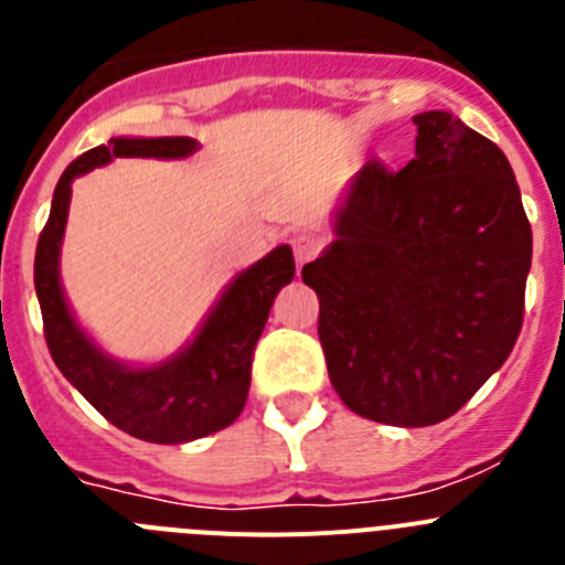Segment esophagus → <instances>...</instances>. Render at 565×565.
Returning <instances> with one entry per match:
<instances>
[{"instance_id":"esophagus-1","label":"esophagus","mask_w":565,"mask_h":565,"mask_svg":"<svg viewBox=\"0 0 565 565\" xmlns=\"http://www.w3.org/2000/svg\"><path fill=\"white\" fill-rule=\"evenodd\" d=\"M319 241L313 235H297L294 237V257H297V266H305L310 263L313 257L319 255Z\"/></svg>"}]
</instances>
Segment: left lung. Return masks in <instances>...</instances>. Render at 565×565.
<instances>
[{"mask_svg": "<svg viewBox=\"0 0 565 565\" xmlns=\"http://www.w3.org/2000/svg\"><path fill=\"white\" fill-rule=\"evenodd\" d=\"M414 159L366 162L302 268L330 384L386 426L448 420L512 353L532 230L510 162L448 111L414 117Z\"/></svg>", "mask_w": 565, "mask_h": 565, "instance_id": "obj_1", "label": "left lung"}]
</instances>
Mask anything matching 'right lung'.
Returning a JSON list of instances; mask_svg holds the SVG:
<instances>
[{"mask_svg":"<svg viewBox=\"0 0 565 565\" xmlns=\"http://www.w3.org/2000/svg\"><path fill=\"white\" fill-rule=\"evenodd\" d=\"M193 137H111L77 157L53 193L50 221L35 246V297L55 366L111 426L145 443L181 445L232 426L246 406L252 355L274 297L294 279L291 246L271 248L243 268L212 305L193 339L159 364L114 359L77 324L61 286V243L70 215L72 181L117 157L188 159Z\"/></svg>","mask_w":565,"mask_h":565,"instance_id":"add662e5","label":"right lung"}]
</instances>
